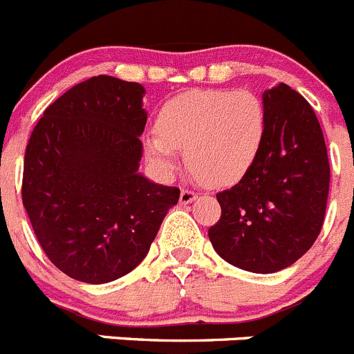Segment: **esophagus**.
<instances>
[{"mask_svg": "<svg viewBox=\"0 0 354 354\" xmlns=\"http://www.w3.org/2000/svg\"><path fill=\"white\" fill-rule=\"evenodd\" d=\"M196 197H197V194L196 192H192V190H188V188H183V190H181V194H180V204H190V203H194V201H196Z\"/></svg>", "mask_w": 354, "mask_h": 354, "instance_id": "esophagus-1", "label": "esophagus"}]
</instances>
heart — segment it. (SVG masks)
<instances>
[{
  "label": "heart",
  "instance_id": "b5f03b06",
  "mask_svg": "<svg viewBox=\"0 0 354 354\" xmlns=\"http://www.w3.org/2000/svg\"><path fill=\"white\" fill-rule=\"evenodd\" d=\"M157 134L143 138L148 162L160 174L174 173L178 150L203 183L225 187L252 169L263 147L267 111L250 91L197 88L169 101L155 120Z\"/></svg>",
  "mask_w": 354,
  "mask_h": 354
}]
</instances>
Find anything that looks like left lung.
I'll return each instance as SVG.
<instances>
[{
  "label": "left lung",
  "instance_id": "left-lung-1",
  "mask_svg": "<svg viewBox=\"0 0 354 354\" xmlns=\"http://www.w3.org/2000/svg\"><path fill=\"white\" fill-rule=\"evenodd\" d=\"M262 102V150L239 183L216 194L222 216L207 236L225 262L272 274L315 244L325 220L330 166L318 118L299 92L277 84Z\"/></svg>",
  "mask_w": 354,
  "mask_h": 354
}]
</instances>
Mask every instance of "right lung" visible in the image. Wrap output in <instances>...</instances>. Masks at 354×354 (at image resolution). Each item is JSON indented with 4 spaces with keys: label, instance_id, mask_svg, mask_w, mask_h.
Instances as JSON below:
<instances>
[{
    "label": "right lung",
    "instance_id": "add662e5",
    "mask_svg": "<svg viewBox=\"0 0 354 354\" xmlns=\"http://www.w3.org/2000/svg\"><path fill=\"white\" fill-rule=\"evenodd\" d=\"M145 87L99 75L55 99L32 129L22 204L50 262L77 281L110 283L147 257L180 188L140 173Z\"/></svg>",
    "mask_w": 354,
    "mask_h": 354
}]
</instances>
